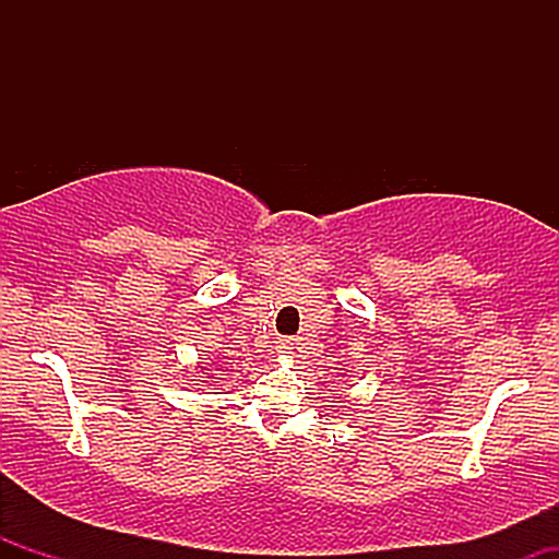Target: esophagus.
Returning a JSON list of instances; mask_svg holds the SVG:
<instances>
[{
  "instance_id": "obj_1",
  "label": "esophagus",
  "mask_w": 559,
  "mask_h": 559,
  "mask_svg": "<svg viewBox=\"0 0 559 559\" xmlns=\"http://www.w3.org/2000/svg\"><path fill=\"white\" fill-rule=\"evenodd\" d=\"M278 352L284 357H292V360H297V357H301V346H299V342H294V338H284V342L278 344Z\"/></svg>"
}]
</instances>
